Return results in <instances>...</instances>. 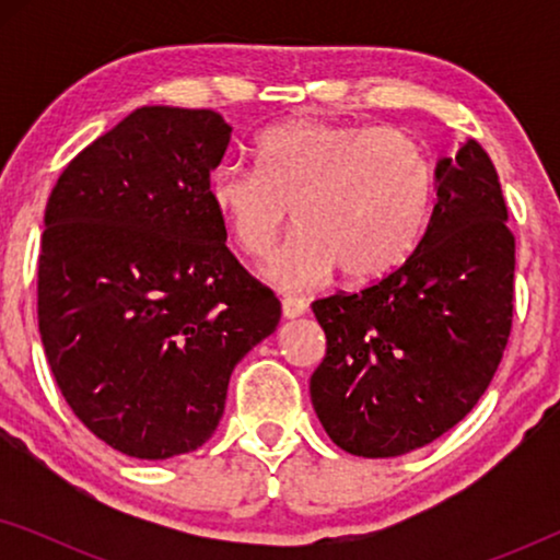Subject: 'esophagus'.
I'll list each match as a JSON object with an SVG mask.
<instances>
[{
    "instance_id": "1",
    "label": "esophagus",
    "mask_w": 560,
    "mask_h": 560,
    "mask_svg": "<svg viewBox=\"0 0 560 560\" xmlns=\"http://www.w3.org/2000/svg\"><path fill=\"white\" fill-rule=\"evenodd\" d=\"M280 303H282V316L285 318H298L308 311V303H305L303 298H295V295H285Z\"/></svg>"
}]
</instances>
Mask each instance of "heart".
<instances>
[{
  "mask_svg": "<svg viewBox=\"0 0 560 560\" xmlns=\"http://www.w3.org/2000/svg\"><path fill=\"white\" fill-rule=\"evenodd\" d=\"M255 160L257 171L217 167L209 201L255 259L270 255L293 209L301 232L267 267L280 288H313L336 267L347 280L382 278L423 240L435 171L402 129L293 119L259 137Z\"/></svg>",
  "mask_w": 560,
  "mask_h": 560,
  "instance_id": "1",
  "label": "heart"
}]
</instances>
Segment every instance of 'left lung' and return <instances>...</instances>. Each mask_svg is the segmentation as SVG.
Listing matches in <instances>:
<instances>
[{
    "mask_svg": "<svg viewBox=\"0 0 560 560\" xmlns=\"http://www.w3.org/2000/svg\"><path fill=\"white\" fill-rule=\"evenodd\" d=\"M515 236L477 140L435 165V203L405 262L359 293L313 303L326 357L311 400L336 446L416 451L454 428L492 382L512 328Z\"/></svg>",
    "mask_w": 560,
    "mask_h": 560,
    "instance_id": "8db88e82",
    "label": "left lung"
}]
</instances>
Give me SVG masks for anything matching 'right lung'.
<instances>
[{"mask_svg":"<svg viewBox=\"0 0 560 560\" xmlns=\"http://www.w3.org/2000/svg\"><path fill=\"white\" fill-rule=\"evenodd\" d=\"M229 140L211 109L142 106L68 163L45 206V357L75 418L127 456L203 446L236 362L278 328L280 301L209 201Z\"/></svg>","mask_w":560,"mask_h":560,"instance_id":"1","label":"right lung"}]
</instances>
